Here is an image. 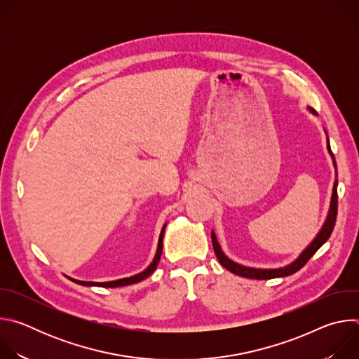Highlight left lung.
Masks as SVG:
<instances>
[{
  "label": "left lung",
  "mask_w": 359,
  "mask_h": 359,
  "mask_svg": "<svg viewBox=\"0 0 359 359\" xmlns=\"http://www.w3.org/2000/svg\"><path fill=\"white\" fill-rule=\"evenodd\" d=\"M310 112L311 114H317L313 108H310ZM327 149L330 151V155L332 158V163H334V168H337V163H335V158L332 155V150H331V146H330V139L327 137ZM335 176H337V172H335ZM337 186H338V180L335 179L334 182V187H332V197H331V204H330V210H328V216H327V220L323 226V229L320 230V233L317 234V237L313 240V243L306 247L301 254L299 257L292 262L291 264L285 266V267H281V269H271V270H267V269H251V267H245V266H241V264H237L234 263L233 260H230L227 255L222 251V247L216 238V234L215 231H212V243H213V248H215V252H216V257L217 260L220 262V264L227 269L229 271H231L233 274L236 276H241V277H245V278H255V280H270V278H277V277H285V276H291L294 273H297L299 269H302L306 262H309L313 255L317 252V250L330 238L332 230H334V226H335V220H337V212H338V194H337Z\"/></svg>",
  "instance_id": "8db88e82"
}]
</instances>
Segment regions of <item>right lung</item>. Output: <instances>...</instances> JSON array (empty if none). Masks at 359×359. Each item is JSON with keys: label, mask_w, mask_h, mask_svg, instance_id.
<instances>
[{"label": "right lung", "mask_w": 359, "mask_h": 359, "mask_svg": "<svg viewBox=\"0 0 359 359\" xmlns=\"http://www.w3.org/2000/svg\"><path fill=\"white\" fill-rule=\"evenodd\" d=\"M165 229H166V224L163 226L162 231H161V236H159V243H158V250H156V254H155V259H153V262L150 263V266L143 270L142 273L136 274V276H132V277H128V278H121V280H115V281H107V283H93V281H79V280H74L71 278L72 281H75L76 284H81V285H86V287H107V288H114V287H123V285H129V284H135V283H139L144 278H147L153 271L156 270L158 264H159V260H161V255H162V250H163V234H165Z\"/></svg>", "instance_id": "right-lung-1"}]
</instances>
